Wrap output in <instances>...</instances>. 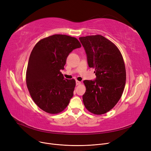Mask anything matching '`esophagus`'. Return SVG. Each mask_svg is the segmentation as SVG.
<instances>
[{
    "mask_svg": "<svg viewBox=\"0 0 151 151\" xmlns=\"http://www.w3.org/2000/svg\"><path fill=\"white\" fill-rule=\"evenodd\" d=\"M76 85H80V84H81V81H79L76 80Z\"/></svg>",
    "mask_w": 151,
    "mask_h": 151,
    "instance_id": "esophagus-1",
    "label": "esophagus"
}]
</instances>
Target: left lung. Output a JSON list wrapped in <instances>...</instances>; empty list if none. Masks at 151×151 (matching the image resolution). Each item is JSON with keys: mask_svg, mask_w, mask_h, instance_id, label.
Here are the masks:
<instances>
[{"mask_svg": "<svg viewBox=\"0 0 151 151\" xmlns=\"http://www.w3.org/2000/svg\"><path fill=\"white\" fill-rule=\"evenodd\" d=\"M87 54L89 67L95 68L93 81L84 80L86 92L83 101L91 113H106L117 104L124 90L126 70L118 47L100 35L79 38Z\"/></svg>", "mask_w": 151, "mask_h": 151, "instance_id": "obj_1", "label": "left lung"}]
</instances>
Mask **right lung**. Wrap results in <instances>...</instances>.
Returning a JSON list of instances; mask_svg holds the SVG:
<instances>
[{
    "mask_svg": "<svg viewBox=\"0 0 151 151\" xmlns=\"http://www.w3.org/2000/svg\"><path fill=\"white\" fill-rule=\"evenodd\" d=\"M81 46L78 39L55 34L40 40L32 51L26 71V84L35 104L44 111L58 114L68 106L76 86L74 79H65L68 54Z\"/></svg>",
    "mask_w": 151,
    "mask_h": 151,
    "instance_id": "add662e5",
    "label": "right lung"
}]
</instances>
